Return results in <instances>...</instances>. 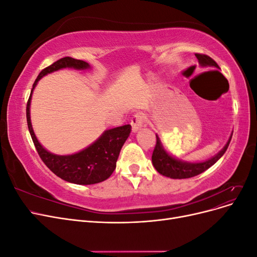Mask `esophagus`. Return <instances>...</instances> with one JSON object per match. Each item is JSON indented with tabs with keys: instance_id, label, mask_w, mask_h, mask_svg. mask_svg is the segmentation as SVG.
Returning <instances> with one entry per match:
<instances>
[{
	"instance_id": "1",
	"label": "esophagus",
	"mask_w": 257,
	"mask_h": 257,
	"mask_svg": "<svg viewBox=\"0 0 257 257\" xmlns=\"http://www.w3.org/2000/svg\"><path fill=\"white\" fill-rule=\"evenodd\" d=\"M145 123V115L143 113H136L134 114L133 118L131 120V125L132 130H133L134 133L141 130Z\"/></svg>"
}]
</instances>
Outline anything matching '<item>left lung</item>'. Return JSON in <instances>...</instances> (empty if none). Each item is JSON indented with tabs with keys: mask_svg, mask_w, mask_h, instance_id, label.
<instances>
[{
	"mask_svg": "<svg viewBox=\"0 0 257 257\" xmlns=\"http://www.w3.org/2000/svg\"><path fill=\"white\" fill-rule=\"evenodd\" d=\"M195 57L197 58L198 63L201 67L220 68L219 65L215 63L214 60H212L208 56H205V54L196 53ZM231 136L232 134L228 138L226 145L223 147V149H221V151L213 155L212 158L203 162H186L180 159H177L174 155L168 153L164 146L162 145L160 137L157 135V145H155L154 151L152 154V164L154 168L158 170L159 174L168 178L186 179L195 177L201 173H204L205 170L211 167L223 157L225 151L227 150Z\"/></svg>",
	"mask_w": 257,
	"mask_h": 257,
	"instance_id": "left-lung-1",
	"label": "left lung"
}]
</instances>
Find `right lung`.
<instances>
[{"label": "right lung", "instance_id": "right-lung-1", "mask_svg": "<svg viewBox=\"0 0 257 257\" xmlns=\"http://www.w3.org/2000/svg\"><path fill=\"white\" fill-rule=\"evenodd\" d=\"M63 68H74L78 71L90 69L89 63L71 57H65L46 67L36 78L27 104V121L29 132L32 137L36 150L41 159L51 172L63 180L80 184H95L109 178L115 169L116 160L119 158L121 148L128 138L132 126L130 124L110 130H106L94 143H92L79 152L67 155H59L49 152L41 145L34 133L31 123V99L33 91L44 76Z\"/></svg>", "mask_w": 257, "mask_h": 257}]
</instances>
